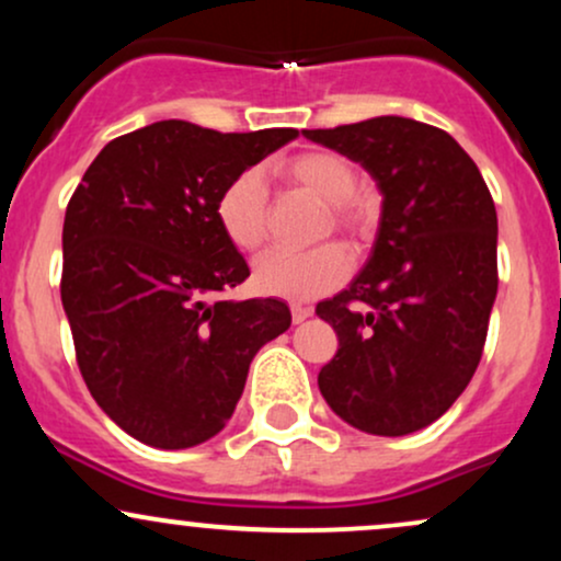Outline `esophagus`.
I'll return each mask as SVG.
<instances>
[{
  "label": "esophagus",
  "instance_id": "1",
  "mask_svg": "<svg viewBox=\"0 0 561 561\" xmlns=\"http://www.w3.org/2000/svg\"><path fill=\"white\" fill-rule=\"evenodd\" d=\"M308 317H311V308L300 306V302H293V321L295 324H302Z\"/></svg>",
  "mask_w": 561,
  "mask_h": 561
}]
</instances>
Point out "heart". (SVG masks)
I'll use <instances>...</instances> for the list:
<instances>
[{
    "instance_id": "1",
    "label": "heart",
    "mask_w": 561,
    "mask_h": 561,
    "mask_svg": "<svg viewBox=\"0 0 561 561\" xmlns=\"http://www.w3.org/2000/svg\"><path fill=\"white\" fill-rule=\"evenodd\" d=\"M274 173L287 184L324 199L321 234L340 231L351 240H362L369 231V197L356 190L358 176L353 163L337 152L306 150L274 165ZM216 224L231 248L255 253L268 234V192L261 171L244 169L218 192ZM351 274V255L343 244L324 242L311 250H272L255 263L253 282L263 295L285 300H313L337 289Z\"/></svg>"
}]
</instances>
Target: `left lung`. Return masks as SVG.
I'll return each mask as SVG.
<instances>
[{
  "label": "left lung",
  "instance_id": "1",
  "mask_svg": "<svg viewBox=\"0 0 561 561\" xmlns=\"http://www.w3.org/2000/svg\"><path fill=\"white\" fill-rule=\"evenodd\" d=\"M302 134L362 163L385 197L364 272L317 306L340 340L319 390L356 430L416 433L482 358L499 289L491 190L459 141L420 121L379 115Z\"/></svg>",
  "mask_w": 561,
  "mask_h": 561
}]
</instances>
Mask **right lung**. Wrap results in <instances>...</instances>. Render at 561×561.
Instances as JSON below:
<instances>
[{
  "label": "right lung",
  "mask_w": 561,
  "mask_h": 561,
  "mask_svg": "<svg viewBox=\"0 0 561 561\" xmlns=\"http://www.w3.org/2000/svg\"><path fill=\"white\" fill-rule=\"evenodd\" d=\"M298 137L158 121L107 141L62 224L60 295L100 409L156 448H192L234 414L250 362L289 330L274 298L218 295L248 263L216 224L218 192Z\"/></svg>",
  "instance_id": "1"
}]
</instances>
